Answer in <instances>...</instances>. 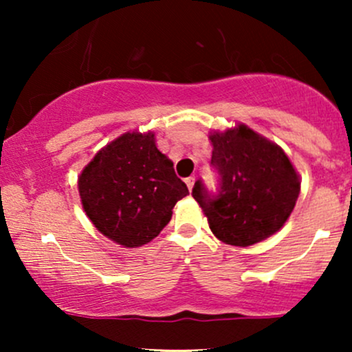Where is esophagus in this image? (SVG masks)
<instances>
[{"mask_svg":"<svg viewBox=\"0 0 352 352\" xmlns=\"http://www.w3.org/2000/svg\"><path fill=\"white\" fill-rule=\"evenodd\" d=\"M185 184H187L188 188L192 190L193 188V184H195V177H188V179H185Z\"/></svg>","mask_w":352,"mask_h":352,"instance_id":"1","label":"esophagus"}]
</instances>
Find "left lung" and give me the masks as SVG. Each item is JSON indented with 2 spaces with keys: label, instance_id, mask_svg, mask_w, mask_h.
Segmentation results:
<instances>
[{
  "label": "left lung",
  "instance_id": "8db88e82",
  "mask_svg": "<svg viewBox=\"0 0 352 352\" xmlns=\"http://www.w3.org/2000/svg\"><path fill=\"white\" fill-rule=\"evenodd\" d=\"M220 192L210 199L199 180L192 190L210 230L227 245L260 243L292 215L301 190L300 173L278 144L238 124L208 135Z\"/></svg>",
  "mask_w": 352,
  "mask_h": 352
}]
</instances>
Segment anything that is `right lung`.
I'll return each instance as SVG.
<instances>
[{
  "mask_svg": "<svg viewBox=\"0 0 352 352\" xmlns=\"http://www.w3.org/2000/svg\"><path fill=\"white\" fill-rule=\"evenodd\" d=\"M78 188L92 225L124 248L152 241L188 195L152 131L125 132L100 148L80 172Z\"/></svg>",
  "mask_w": 352,
  "mask_h": 352,
  "instance_id": "obj_1",
  "label": "right lung"
}]
</instances>
